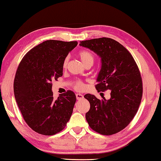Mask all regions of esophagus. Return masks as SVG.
<instances>
[{
	"label": "esophagus",
	"mask_w": 161,
	"mask_h": 161,
	"mask_svg": "<svg viewBox=\"0 0 161 161\" xmlns=\"http://www.w3.org/2000/svg\"><path fill=\"white\" fill-rule=\"evenodd\" d=\"M76 99H77V100H80V99H82L83 97H84V96L81 94H76Z\"/></svg>",
	"instance_id": "34e87169"
}]
</instances>
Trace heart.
<instances>
[{
    "mask_svg": "<svg viewBox=\"0 0 161 161\" xmlns=\"http://www.w3.org/2000/svg\"><path fill=\"white\" fill-rule=\"evenodd\" d=\"M78 56L80 58L81 62H82L85 65L87 64H92L94 62V56L92 53L90 52H89V51L81 50L78 52ZM68 62H69V57H65L62 63L63 69L67 68ZM74 87H75V90L80 91L83 90L84 87H85V85H84V83L81 81L76 80L75 82V84H74Z\"/></svg>",
    "mask_w": 161,
    "mask_h": 161,
    "instance_id": "obj_1",
    "label": "heart"
}]
</instances>
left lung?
<instances>
[{"label": "left lung", "instance_id": "left-lung-1", "mask_svg": "<svg viewBox=\"0 0 161 161\" xmlns=\"http://www.w3.org/2000/svg\"><path fill=\"white\" fill-rule=\"evenodd\" d=\"M101 57L102 67L95 87L99 92L110 90L109 99L100 100L86 94L90 108L86 113L89 125L97 132L111 136L128 125L141 103L142 81L139 68L129 51L110 38L80 42Z\"/></svg>", "mask_w": 161, "mask_h": 161}]
</instances>
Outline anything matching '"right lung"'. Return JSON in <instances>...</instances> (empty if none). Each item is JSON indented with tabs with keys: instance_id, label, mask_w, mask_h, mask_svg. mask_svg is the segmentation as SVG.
<instances>
[{
	"instance_id": "right-lung-1",
	"label": "right lung",
	"mask_w": 161,
	"mask_h": 161,
	"mask_svg": "<svg viewBox=\"0 0 161 161\" xmlns=\"http://www.w3.org/2000/svg\"><path fill=\"white\" fill-rule=\"evenodd\" d=\"M77 44L45 41L28 52L18 67L15 98L25 122L38 133L53 136L62 131L69 120L75 94L68 90L54 99L52 81L62 76L63 61Z\"/></svg>"
}]
</instances>
